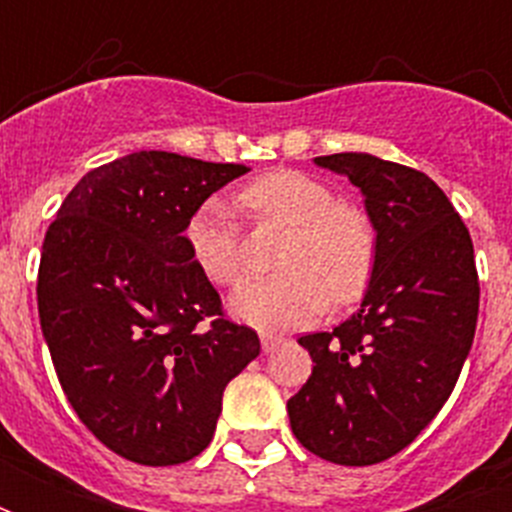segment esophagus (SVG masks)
I'll list each match as a JSON object with an SVG mask.
<instances>
[{
    "label": "esophagus",
    "instance_id": "esophagus-1",
    "mask_svg": "<svg viewBox=\"0 0 512 512\" xmlns=\"http://www.w3.org/2000/svg\"><path fill=\"white\" fill-rule=\"evenodd\" d=\"M284 337L279 335H260V345H263V353H273V350L279 348Z\"/></svg>",
    "mask_w": 512,
    "mask_h": 512
}]
</instances>
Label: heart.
Wrapping results in <instances>:
<instances>
[{
  "mask_svg": "<svg viewBox=\"0 0 512 512\" xmlns=\"http://www.w3.org/2000/svg\"><path fill=\"white\" fill-rule=\"evenodd\" d=\"M236 204L255 220L287 225L276 265L279 273L241 284L231 313L257 329H295L327 311L329 297L350 303L374 271V231L358 207L335 201L316 177L273 170L236 191ZM193 265L217 287H233L244 273L239 225L228 204L204 199L183 223Z\"/></svg>",
  "mask_w": 512,
  "mask_h": 512,
  "instance_id": "b5f03b06",
  "label": "heart"
}]
</instances>
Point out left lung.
Wrapping results in <instances>:
<instances>
[{"label": "left lung", "instance_id": "left-lung-1", "mask_svg": "<svg viewBox=\"0 0 512 512\" xmlns=\"http://www.w3.org/2000/svg\"><path fill=\"white\" fill-rule=\"evenodd\" d=\"M364 193L374 271L332 332L300 337L313 372L287 401L300 444L337 465H374L412 444L452 396L478 321L473 241L425 172L372 154L316 156Z\"/></svg>", "mask_w": 512, "mask_h": 512}]
</instances>
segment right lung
I'll return each mask as SVG.
<instances>
[{
    "mask_svg": "<svg viewBox=\"0 0 512 512\" xmlns=\"http://www.w3.org/2000/svg\"><path fill=\"white\" fill-rule=\"evenodd\" d=\"M244 172L138 151L87 172L47 228L44 340L68 404L124 460L164 468L204 452L225 385L260 353L183 241L191 209Z\"/></svg>",
    "mask_w": 512,
    "mask_h": 512,
    "instance_id": "1",
    "label": "right lung"
}]
</instances>
